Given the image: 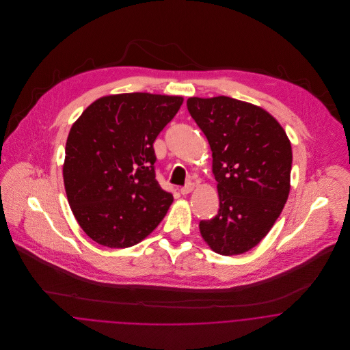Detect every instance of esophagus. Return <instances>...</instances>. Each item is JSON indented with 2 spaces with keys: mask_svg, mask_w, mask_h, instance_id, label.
<instances>
[{
  "mask_svg": "<svg viewBox=\"0 0 350 350\" xmlns=\"http://www.w3.org/2000/svg\"><path fill=\"white\" fill-rule=\"evenodd\" d=\"M193 190H194V185H187V186H185V187L180 189V194H182V196H187V194H190Z\"/></svg>",
  "mask_w": 350,
  "mask_h": 350,
  "instance_id": "obj_1",
  "label": "esophagus"
}]
</instances>
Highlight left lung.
<instances>
[{"label":"left lung","instance_id":"8db88e82","mask_svg":"<svg viewBox=\"0 0 350 350\" xmlns=\"http://www.w3.org/2000/svg\"><path fill=\"white\" fill-rule=\"evenodd\" d=\"M187 109L213 152L218 214L200 221L204 243L218 254L254 248L279 218L290 194L293 150L278 120L250 102L191 97Z\"/></svg>","mask_w":350,"mask_h":350}]
</instances>
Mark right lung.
Segmentation results:
<instances>
[{
    "label": "right lung",
    "mask_w": 350,
    "mask_h": 350,
    "mask_svg": "<svg viewBox=\"0 0 350 350\" xmlns=\"http://www.w3.org/2000/svg\"><path fill=\"white\" fill-rule=\"evenodd\" d=\"M183 97L110 94L72 124L63 163L71 211L83 232L109 248H129L156 229L174 197L154 179L153 142Z\"/></svg>",
    "instance_id": "right-lung-1"
}]
</instances>
